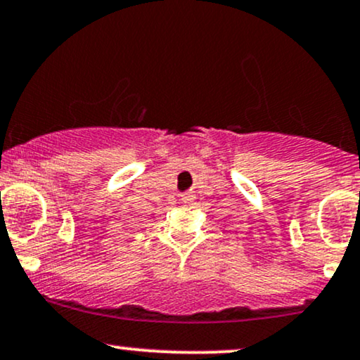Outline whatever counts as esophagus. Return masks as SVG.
I'll list each match as a JSON object with an SVG mask.
<instances>
[{"mask_svg": "<svg viewBox=\"0 0 360 360\" xmlns=\"http://www.w3.org/2000/svg\"><path fill=\"white\" fill-rule=\"evenodd\" d=\"M181 201H183L184 205H193V202H194V194L191 191L184 193L183 196H181Z\"/></svg>", "mask_w": 360, "mask_h": 360, "instance_id": "1", "label": "esophagus"}]
</instances>
